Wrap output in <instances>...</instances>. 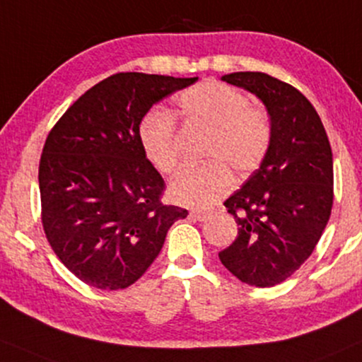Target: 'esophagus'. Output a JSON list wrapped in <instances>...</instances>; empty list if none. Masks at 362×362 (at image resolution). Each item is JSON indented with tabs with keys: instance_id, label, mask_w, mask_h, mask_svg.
<instances>
[{
	"instance_id": "obj_1",
	"label": "esophagus",
	"mask_w": 362,
	"mask_h": 362,
	"mask_svg": "<svg viewBox=\"0 0 362 362\" xmlns=\"http://www.w3.org/2000/svg\"><path fill=\"white\" fill-rule=\"evenodd\" d=\"M189 216L196 221H204V220H206L208 213L206 211H199V209H193V211H189Z\"/></svg>"
}]
</instances>
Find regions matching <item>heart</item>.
I'll return each instance as SVG.
<instances>
[{"label": "heart", "instance_id": "b5f03b06", "mask_svg": "<svg viewBox=\"0 0 362 362\" xmlns=\"http://www.w3.org/2000/svg\"><path fill=\"white\" fill-rule=\"evenodd\" d=\"M181 112L191 124L211 131L202 168L182 169L169 185V196L186 206L204 208L223 198L235 173L247 176L260 168L272 142V126L262 109L248 97L216 80L188 88L177 97ZM142 153L160 173H173L180 163L176 120L166 109L147 112L139 126Z\"/></svg>", "mask_w": 362, "mask_h": 362}]
</instances>
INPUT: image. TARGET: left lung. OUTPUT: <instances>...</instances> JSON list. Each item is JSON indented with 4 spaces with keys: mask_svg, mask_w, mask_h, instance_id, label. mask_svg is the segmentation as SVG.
Segmentation results:
<instances>
[{
    "mask_svg": "<svg viewBox=\"0 0 362 362\" xmlns=\"http://www.w3.org/2000/svg\"><path fill=\"white\" fill-rule=\"evenodd\" d=\"M221 80L263 102L272 142L260 168L225 202L238 235L218 257L242 282L274 287L310 257L331 216V144L314 105L296 87L262 72Z\"/></svg>",
    "mask_w": 362,
    "mask_h": 362,
    "instance_id": "1",
    "label": "left lung"
}]
</instances>
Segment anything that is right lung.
<instances>
[{
  "mask_svg": "<svg viewBox=\"0 0 362 362\" xmlns=\"http://www.w3.org/2000/svg\"><path fill=\"white\" fill-rule=\"evenodd\" d=\"M196 80L110 75L48 134L38 169L43 230L60 262L90 287L139 280L173 223L188 216L160 203L164 180L142 153L139 126L151 107Z\"/></svg>",
  "mask_w": 362,
  "mask_h": 362,
  "instance_id": "right-lung-1",
  "label": "right lung"
}]
</instances>
